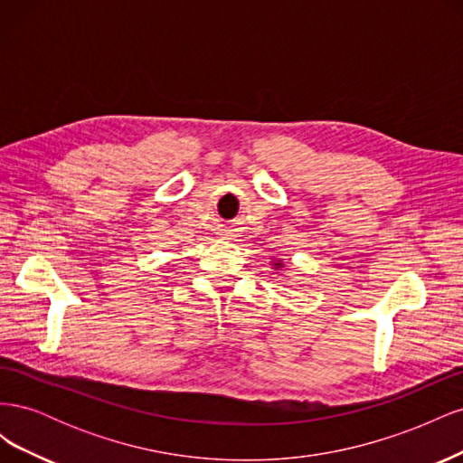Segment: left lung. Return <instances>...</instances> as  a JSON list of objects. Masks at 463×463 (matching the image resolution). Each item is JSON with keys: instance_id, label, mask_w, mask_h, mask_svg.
<instances>
[{"instance_id": "8db88e82", "label": "left lung", "mask_w": 463, "mask_h": 463, "mask_svg": "<svg viewBox=\"0 0 463 463\" xmlns=\"http://www.w3.org/2000/svg\"><path fill=\"white\" fill-rule=\"evenodd\" d=\"M272 266H274V269H282V260H276V262H272Z\"/></svg>"}]
</instances>
